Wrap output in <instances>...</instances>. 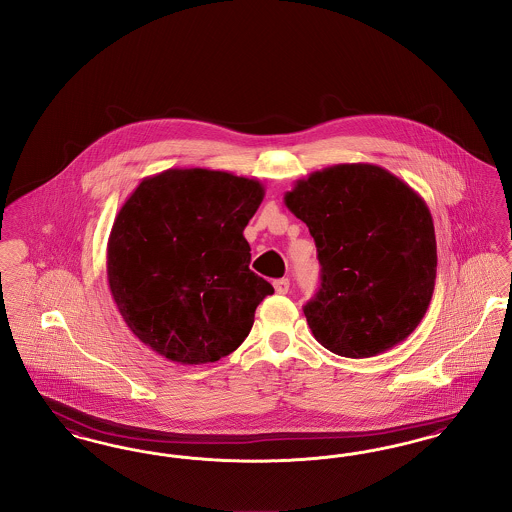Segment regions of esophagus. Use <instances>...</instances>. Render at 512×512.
I'll list each match as a JSON object with an SVG mask.
<instances>
[{
  "label": "esophagus",
  "mask_w": 512,
  "mask_h": 512,
  "mask_svg": "<svg viewBox=\"0 0 512 512\" xmlns=\"http://www.w3.org/2000/svg\"><path fill=\"white\" fill-rule=\"evenodd\" d=\"M273 289H275L277 294H287L290 289L289 279H277V281H273Z\"/></svg>",
  "instance_id": "obj_1"
}]
</instances>
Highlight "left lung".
I'll list each match as a JSON object with an SVG mask.
<instances>
[{
  "instance_id": "1",
  "label": "left lung",
  "mask_w": 512,
  "mask_h": 512,
  "mask_svg": "<svg viewBox=\"0 0 512 512\" xmlns=\"http://www.w3.org/2000/svg\"><path fill=\"white\" fill-rule=\"evenodd\" d=\"M308 225L321 287L304 306L336 356L373 357L417 329L436 281V235L423 197L377 164H336L285 193Z\"/></svg>"
}]
</instances>
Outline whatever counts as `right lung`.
Segmentation results:
<instances>
[{"instance_id":"add662e5","label":"right lung","mask_w":512,"mask_h":512,"mask_svg":"<svg viewBox=\"0 0 512 512\" xmlns=\"http://www.w3.org/2000/svg\"><path fill=\"white\" fill-rule=\"evenodd\" d=\"M264 195L258 179L170 168L122 204L107 245L109 287L130 331L158 356L202 365L243 344L273 294L250 271L243 235Z\"/></svg>"}]
</instances>
